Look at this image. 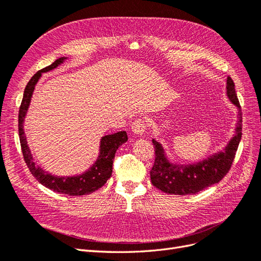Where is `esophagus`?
Returning <instances> with one entry per match:
<instances>
[{"mask_svg": "<svg viewBox=\"0 0 261 261\" xmlns=\"http://www.w3.org/2000/svg\"><path fill=\"white\" fill-rule=\"evenodd\" d=\"M146 128V123L143 119H136L135 121L131 124V131L135 133V135L142 136Z\"/></svg>", "mask_w": 261, "mask_h": 261, "instance_id": "34e87169", "label": "esophagus"}]
</instances>
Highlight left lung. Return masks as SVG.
<instances>
[{
    "label": "left lung",
    "mask_w": 261,
    "mask_h": 261,
    "mask_svg": "<svg viewBox=\"0 0 261 261\" xmlns=\"http://www.w3.org/2000/svg\"><path fill=\"white\" fill-rule=\"evenodd\" d=\"M226 95L238 109L234 135L223 150L209 155L204 160L191 164H180L168 159L165 148L152 140L155 148V162L151 169V181L154 187L170 195H195L212 185L218 184L229 170L234 161L238 144L242 139V111L235 92L233 80L226 81Z\"/></svg>",
    "instance_id": "8db88e82"
}]
</instances>
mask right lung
Listing matches in <instances>:
<instances>
[{"mask_svg": "<svg viewBox=\"0 0 261 261\" xmlns=\"http://www.w3.org/2000/svg\"><path fill=\"white\" fill-rule=\"evenodd\" d=\"M66 59H68L66 57L57 59L54 63L47 66V68L37 72L31 79V81L28 82L24 91L23 100H21L19 107L18 133L21 152H23L25 163L27 164L29 170H31V173L37 180L48 189H51L59 193H63V195L84 196L89 195V193L101 188L110 178L111 174H113V163L118 147L128 141L126 132L119 131L117 133H114V135L103 136L100 139L99 154L97 159H96L93 165L87 170H85L84 173L74 176H56L50 174L40 166L36 165L31 148H29L27 144L24 131L25 117L27 115L29 105H31L34 89L37 83H38V81L40 80L42 73L57 69L58 66H60L65 62Z\"/></svg>", "mask_w": 261, "mask_h": 261, "instance_id": "1", "label": "right lung"}]
</instances>
